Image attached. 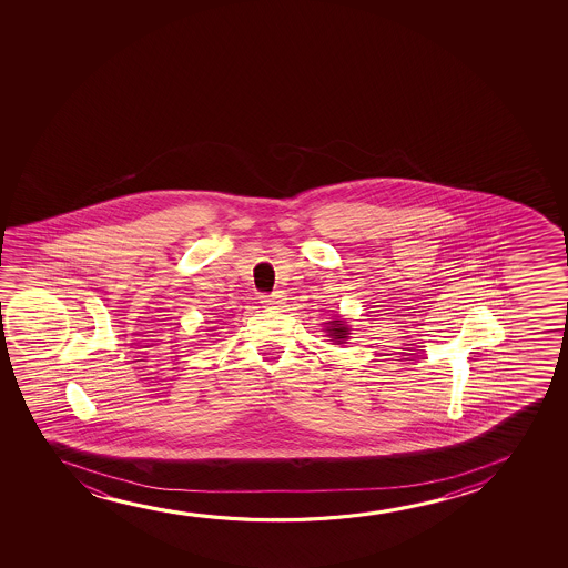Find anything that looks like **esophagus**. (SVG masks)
I'll list each match as a JSON object with an SVG mask.
<instances>
[{
	"label": "esophagus",
	"mask_w": 568,
	"mask_h": 568,
	"mask_svg": "<svg viewBox=\"0 0 568 568\" xmlns=\"http://www.w3.org/2000/svg\"><path fill=\"white\" fill-rule=\"evenodd\" d=\"M260 298H262V303H264L265 306H272V308H277V306L283 304V296H281L280 293H270V295L264 293Z\"/></svg>",
	"instance_id": "1"
}]
</instances>
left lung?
<instances>
[{"label": "left lung", "instance_id": "obj_1", "mask_svg": "<svg viewBox=\"0 0 568 568\" xmlns=\"http://www.w3.org/2000/svg\"><path fill=\"white\" fill-rule=\"evenodd\" d=\"M327 332H329V335L334 337V342L343 343L345 342V337H347L349 327L345 326V324H342V320H334V322H332V327H329Z\"/></svg>", "mask_w": 568, "mask_h": 568}]
</instances>
